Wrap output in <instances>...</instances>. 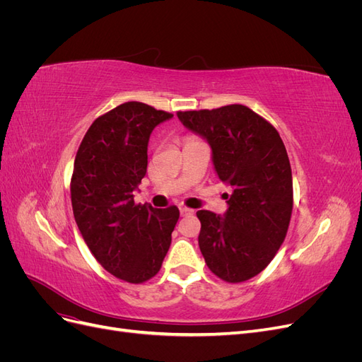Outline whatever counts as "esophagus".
Instances as JSON below:
<instances>
[{
    "label": "esophagus",
    "mask_w": 362,
    "mask_h": 362,
    "mask_svg": "<svg viewBox=\"0 0 362 362\" xmlns=\"http://www.w3.org/2000/svg\"><path fill=\"white\" fill-rule=\"evenodd\" d=\"M180 213H181V216H190L194 213V210H192V208H187V206H180Z\"/></svg>",
    "instance_id": "esophagus-1"
}]
</instances>
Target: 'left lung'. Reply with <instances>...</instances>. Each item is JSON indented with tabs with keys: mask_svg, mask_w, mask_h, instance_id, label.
Instances as JSON below:
<instances>
[{
	"mask_svg": "<svg viewBox=\"0 0 362 362\" xmlns=\"http://www.w3.org/2000/svg\"><path fill=\"white\" fill-rule=\"evenodd\" d=\"M181 124L211 148V160L229 193L223 216L199 210V247L216 276L243 282L276 255L293 210V180L286 146L275 127L246 105L178 112Z\"/></svg>",
	"mask_w": 362,
	"mask_h": 362,
	"instance_id": "8db88e82",
	"label": "left lung"
}]
</instances>
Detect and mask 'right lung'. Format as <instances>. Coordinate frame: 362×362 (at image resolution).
Here are the masks:
<instances>
[{"label": "right lung", "instance_id": "obj_1", "mask_svg": "<svg viewBox=\"0 0 362 362\" xmlns=\"http://www.w3.org/2000/svg\"><path fill=\"white\" fill-rule=\"evenodd\" d=\"M173 115L131 101L98 117L76 152L71 181L75 222L98 262L119 279L156 276L180 218L175 205H136L151 133Z\"/></svg>", "mask_w": 362, "mask_h": 362}]
</instances>
